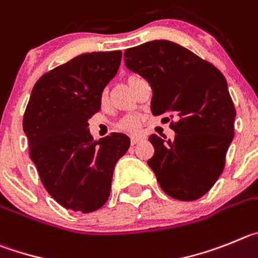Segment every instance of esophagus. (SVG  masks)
<instances>
[{
	"label": "esophagus",
	"instance_id": "obj_1",
	"mask_svg": "<svg viewBox=\"0 0 258 258\" xmlns=\"http://www.w3.org/2000/svg\"><path fill=\"white\" fill-rule=\"evenodd\" d=\"M141 141L140 138H136V136H132L131 138V144L132 145H136V144H139Z\"/></svg>",
	"mask_w": 258,
	"mask_h": 258
}]
</instances>
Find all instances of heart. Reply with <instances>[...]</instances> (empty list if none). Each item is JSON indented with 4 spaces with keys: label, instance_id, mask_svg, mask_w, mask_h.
Returning <instances> with one entry per match:
<instances>
[{
    "label": "heart",
    "instance_id": "heart-1",
    "mask_svg": "<svg viewBox=\"0 0 258 258\" xmlns=\"http://www.w3.org/2000/svg\"><path fill=\"white\" fill-rule=\"evenodd\" d=\"M134 77H128L127 81H131ZM103 101L105 99V96L103 95ZM120 130H124V131H128V132H136L139 128H140V119L138 117H135V115H127V117L122 118L118 124Z\"/></svg>",
    "mask_w": 258,
    "mask_h": 258
}]
</instances>
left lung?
Returning a JSON list of instances; mask_svg holds the SVG:
<instances>
[{"mask_svg":"<svg viewBox=\"0 0 258 258\" xmlns=\"http://www.w3.org/2000/svg\"><path fill=\"white\" fill-rule=\"evenodd\" d=\"M124 64L149 82L153 114L172 113L176 119L172 141L149 138L154 155L148 164L159 186L178 201L201 198L224 171L234 138L235 108L226 80L211 62L166 39L127 48Z\"/></svg>","mask_w":258,"mask_h":258,"instance_id":"left-lung-1","label":"left lung"}]
</instances>
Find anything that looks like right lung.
I'll list each match as a JSON object with an SVG mask.
<instances>
[{
    "instance_id": "right-lung-1",
    "label": "right lung",
    "mask_w": 258,
    "mask_h": 258,
    "mask_svg": "<svg viewBox=\"0 0 258 258\" xmlns=\"http://www.w3.org/2000/svg\"><path fill=\"white\" fill-rule=\"evenodd\" d=\"M122 52H87L39 78L32 90L23 130L43 186L76 212L99 210L110 196L114 167L130 148L124 134L94 140L89 119L119 68Z\"/></svg>"
}]
</instances>
